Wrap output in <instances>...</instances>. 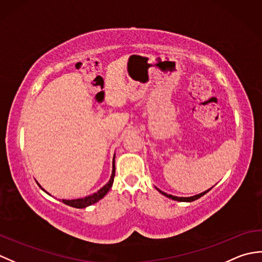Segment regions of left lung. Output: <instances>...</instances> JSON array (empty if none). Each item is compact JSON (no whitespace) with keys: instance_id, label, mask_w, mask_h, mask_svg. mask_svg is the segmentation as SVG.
<instances>
[{"instance_id":"left-lung-1","label":"left lung","mask_w":262,"mask_h":262,"mask_svg":"<svg viewBox=\"0 0 262 262\" xmlns=\"http://www.w3.org/2000/svg\"><path fill=\"white\" fill-rule=\"evenodd\" d=\"M214 187V186H213ZM211 187V188H213ZM211 188H209L208 190H206V191H204V192H200V193H198V194H194V196H191V197H177V196H172V194H169V193H166V192H163L162 190H160V189H158V191H160L161 193L163 194V196H165V197H168V198H170V199H173V200H177V202H183V203H190V202H193V200H196V199H198V198H200V197H203L205 193H207Z\"/></svg>"}]
</instances>
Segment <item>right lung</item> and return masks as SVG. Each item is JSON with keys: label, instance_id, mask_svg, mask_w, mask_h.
I'll list each match as a JSON object with an SVG mask.
<instances>
[{"label": "right lung", "instance_id": "obj_1", "mask_svg": "<svg viewBox=\"0 0 262 262\" xmlns=\"http://www.w3.org/2000/svg\"><path fill=\"white\" fill-rule=\"evenodd\" d=\"M115 157L116 154H114V159H113V172H111V177L109 181L105 183V185L100 188L97 192H94L92 194H89V196L84 197V198H77V199H62L60 202H63L65 205L71 206V207H75V208H85L88 206H91L92 204H96L97 202H99L100 199H102L105 194L108 193V191L110 190V188L113 187V183H114V177H115ZM38 183V181H36ZM38 186L40 187L43 191H45L47 194H49L45 189H43L40 185L38 183ZM49 196H52V194H49Z\"/></svg>", "mask_w": 262, "mask_h": 262}]
</instances>
